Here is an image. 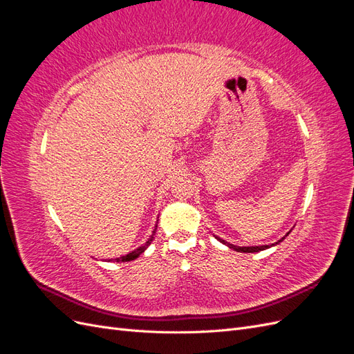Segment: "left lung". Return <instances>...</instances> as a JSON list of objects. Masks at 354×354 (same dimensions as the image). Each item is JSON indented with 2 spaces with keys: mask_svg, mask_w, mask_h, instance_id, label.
<instances>
[{
  "mask_svg": "<svg viewBox=\"0 0 354 354\" xmlns=\"http://www.w3.org/2000/svg\"><path fill=\"white\" fill-rule=\"evenodd\" d=\"M289 233V232H288ZM286 233V234H288ZM217 238V236H216ZM220 242H223L224 245H227L229 248H232V250H234V251H238V252H259V251H263V250H267V248H270V246H273L274 243H272V245H261V246H236V245H232V243H227L226 241H223V239H220V238H217ZM285 239V236L281 239V241H277L276 243H279V242H282Z\"/></svg>",
  "mask_w": 354,
  "mask_h": 354,
  "instance_id": "left-lung-1",
  "label": "left lung"
}]
</instances>
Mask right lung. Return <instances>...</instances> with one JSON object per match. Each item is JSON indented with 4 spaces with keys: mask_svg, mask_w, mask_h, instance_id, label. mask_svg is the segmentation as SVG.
<instances>
[{
    "mask_svg": "<svg viewBox=\"0 0 354 354\" xmlns=\"http://www.w3.org/2000/svg\"><path fill=\"white\" fill-rule=\"evenodd\" d=\"M156 227H158V226H155V229H153V232H152V236L147 239V242H146L145 245L138 246L137 250H134V251H131V252H128L127 255H122V257H120V259H115L113 261H116V263H120V261H121V263H125V261H131V260H136L137 257L140 255V254H143V252L146 251L147 246L152 243V241H153V236H155V232H156Z\"/></svg>",
    "mask_w": 354,
    "mask_h": 354,
    "instance_id": "add662e5",
    "label": "right lung"
}]
</instances>
